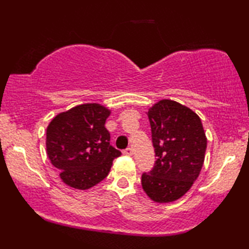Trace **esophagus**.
<instances>
[{
  "mask_svg": "<svg viewBox=\"0 0 249 249\" xmlns=\"http://www.w3.org/2000/svg\"><path fill=\"white\" fill-rule=\"evenodd\" d=\"M132 153H134V149H132V147H127L124 151V155H128V156H131Z\"/></svg>",
  "mask_w": 249,
  "mask_h": 249,
  "instance_id": "obj_1",
  "label": "esophagus"
}]
</instances>
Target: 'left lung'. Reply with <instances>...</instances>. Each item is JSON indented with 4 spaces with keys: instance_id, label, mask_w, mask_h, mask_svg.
<instances>
[{
    "instance_id": "8db88e82",
    "label": "left lung",
    "mask_w": 249,
    "mask_h": 249,
    "mask_svg": "<svg viewBox=\"0 0 249 249\" xmlns=\"http://www.w3.org/2000/svg\"><path fill=\"white\" fill-rule=\"evenodd\" d=\"M156 161L142 176V186L156 203L179 199L202 170L207 139L202 121L189 107L162 100L148 112Z\"/></svg>"
}]
</instances>
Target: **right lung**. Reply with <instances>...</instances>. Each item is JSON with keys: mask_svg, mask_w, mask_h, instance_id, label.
Wrapping results in <instances>:
<instances>
[{"mask_svg": "<svg viewBox=\"0 0 249 249\" xmlns=\"http://www.w3.org/2000/svg\"><path fill=\"white\" fill-rule=\"evenodd\" d=\"M110 110L97 103L81 104L59 113L46 129V152L66 185L88 189L110 172L121 155L110 145L105 121Z\"/></svg>", "mask_w": 249, "mask_h": 249, "instance_id": "add662e5", "label": "right lung"}]
</instances>
